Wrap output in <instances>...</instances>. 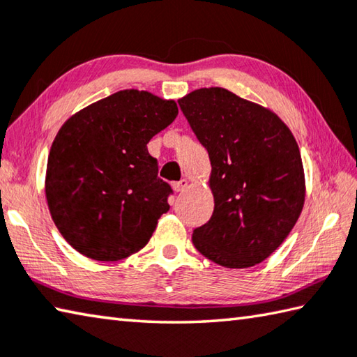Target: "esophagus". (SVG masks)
Instances as JSON below:
<instances>
[{
  "label": "esophagus",
  "instance_id": "obj_1",
  "mask_svg": "<svg viewBox=\"0 0 357 357\" xmlns=\"http://www.w3.org/2000/svg\"><path fill=\"white\" fill-rule=\"evenodd\" d=\"M187 187H189V181L187 179H181V181H178V183L173 184L174 192H183L187 189Z\"/></svg>",
  "mask_w": 357,
  "mask_h": 357
}]
</instances>
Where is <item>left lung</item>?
<instances>
[{
    "instance_id": "left-lung-1",
    "label": "left lung",
    "mask_w": 357,
    "mask_h": 357,
    "mask_svg": "<svg viewBox=\"0 0 357 357\" xmlns=\"http://www.w3.org/2000/svg\"><path fill=\"white\" fill-rule=\"evenodd\" d=\"M209 153L213 213L193 231L201 255L226 268L265 261L294 229L306 179L294 134L273 111L222 87L178 100Z\"/></svg>"
}]
</instances>
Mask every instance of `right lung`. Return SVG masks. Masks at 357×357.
I'll return each mask as SVG.
<instances>
[{
    "label": "right lung",
    "mask_w": 357,
    "mask_h": 357,
    "mask_svg": "<svg viewBox=\"0 0 357 357\" xmlns=\"http://www.w3.org/2000/svg\"><path fill=\"white\" fill-rule=\"evenodd\" d=\"M174 100L120 90L73 114L51 145L45 197L62 237L86 257L140 251L165 213L170 185L146 144L176 119Z\"/></svg>",
    "instance_id": "add662e5"
}]
</instances>
